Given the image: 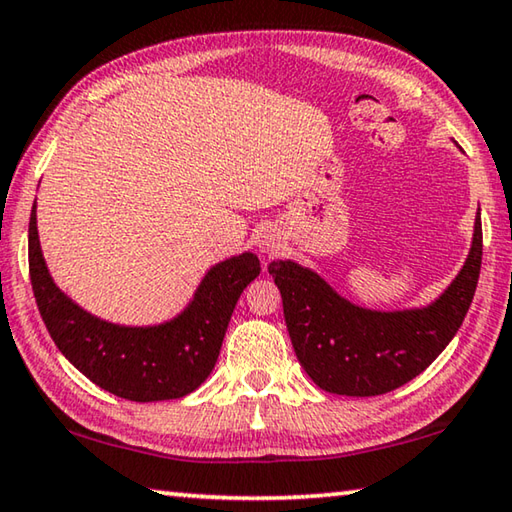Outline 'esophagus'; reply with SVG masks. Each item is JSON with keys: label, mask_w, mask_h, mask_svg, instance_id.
Instances as JSON below:
<instances>
[{"label": "esophagus", "mask_w": 512, "mask_h": 512, "mask_svg": "<svg viewBox=\"0 0 512 512\" xmlns=\"http://www.w3.org/2000/svg\"><path fill=\"white\" fill-rule=\"evenodd\" d=\"M282 244H284V237L280 235V230L273 228V225H266V228L259 230V235H257V250H259V253L273 255L282 248Z\"/></svg>", "instance_id": "obj_1"}]
</instances>
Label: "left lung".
Wrapping results in <instances>:
<instances>
[{
    "instance_id": "1",
    "label": "left lung",
    "mask_w": 512,
    "mask_h": 512,
    "mask_svg": "<svg viewBox=\"0 0 512 512\" xmlns=\"http://www.w3.org/2000/svg\"><path fill=\"white\" fill-rule=\"evenodd\" d=\"M481 212L470 253L447 289L424 307L368 309L343 298L323 275L293 259H273L268 273L282 293L284 320L300 366L334 395L391 393L427 370L470 309L481 271Z\"/></svg>"
}]
</instances>
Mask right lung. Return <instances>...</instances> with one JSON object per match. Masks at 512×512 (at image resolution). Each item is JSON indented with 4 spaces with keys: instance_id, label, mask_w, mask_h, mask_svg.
Returning a JSON list of instances; mask_svg holds the SVG:
<instances>
[{
    "instance_id": "1",
    "label": "right lung",
    "mask_w": 512,
    "mask_h": 512,
    "mask_svg": "<svg viewBox=\"0 0 512 512\" xmlns=\"http://www.w3.org/2000/svg\"><path fill=\"white\" fill-rule=\"evenodd\" d=\"M255 253L207 268L192 300L155 325H119L74 302L49 273L36 203L29 221V273L40 316L65 359L94 384L131 402L178 400L210 377L241 293L259 275Z\"/></svg>"
}]
</instances>
